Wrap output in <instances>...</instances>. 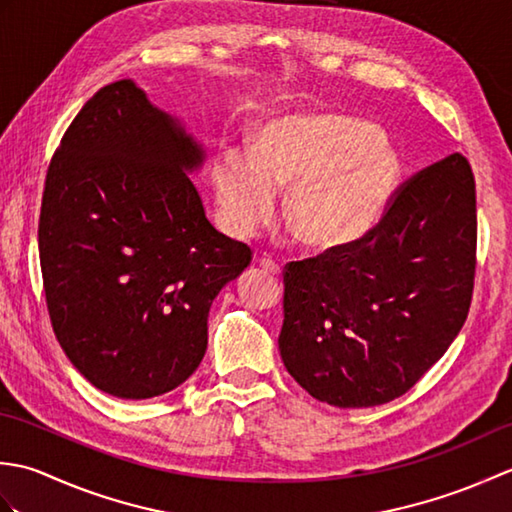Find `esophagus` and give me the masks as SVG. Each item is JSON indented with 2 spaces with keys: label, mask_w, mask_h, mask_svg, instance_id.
I'll return each mask as SVG.
<instances>
[{
  "label": "esophagus",
  "mask_w": 512,
  "mask_h": 512,
  "mask_svg": "<svg viewBox=\"0 0 512 512\" xmlns=\"http://www.w3.org/2000/svg\"><path fill=\"white\" fill-rule=\"evenodd\" d=\"M259 268L264 270V273H268V275H281V266L275 262V259H270V257H262L259 259Z\"/></svg>",
  "instance_id": "1"
}]
</instances>
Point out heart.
<instances>
[{
    "label": "heart",
    "mask_w": 512,
    "mask_h": 512,
    "mask_svg": "<svg viewBox=\"0 0 512 512\" xmlns=\"http://www.w3.org/2000/svg\"><path fill=\"white\" fill-rule=\"evenodd\" d=\"M211 178L235 235H255L273 222L277 191L288 189L292 231L314 250H332L365 235L385 213L402 178V158L363 118L297 112L259 127L250 154L222 149Z\"/></svg>",
    "instance_id": "b5f03b06"
}]
</instances>
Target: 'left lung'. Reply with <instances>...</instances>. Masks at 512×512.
<instances>
[{"label": "left lung", "instance_id": "8db88e82", "mask_svg": "<svg viewBox=\"0 0 512 512\" xmlns=\"http://www.w3.org/2000/svg\"><path fill=\"white\" fill-rule=\"evenodd\" d=\"M475 253V178L455 151L402 182L365 235L286 264L290 376L343 409L407 394L469 317Z\"/></svg>", "mask_w": 512, "mask_h": 512}]
</instances>
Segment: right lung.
<instances>
[{"mask_svg":"<svg viewBox=\"0 0 512 512\" xmlns=\"http://www.w3.org/2000/svg\"><path fill=\"white\" fill-rule=\"evenodd\" d=\"M202 149L123 79L81 107L54 151L39 215L52 330L72 365L127 400L187 380L209 310L253 250L215 231L187 171Z\"/></svg>","mask_w":512,"mask_h":512,"instance_id":"obj_1","label":"right lung"}]
</instances>
